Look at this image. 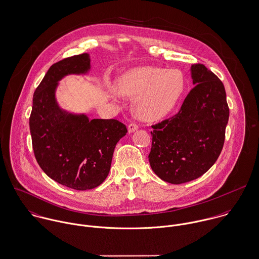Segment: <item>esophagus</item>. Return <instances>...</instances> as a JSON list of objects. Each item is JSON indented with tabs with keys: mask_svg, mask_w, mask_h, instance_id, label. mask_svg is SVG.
Returning a JSON list of instances; mask_svg holds the SVG:
<instances>
[{
	"mask_svg": "<svg viewBox=\"0 0 259 259\" xmlns=\"http://www.w3.org/2000/svg\"><path fill=\"white\" fill-rule=\"evenodd\" d=\"M137 129H138V125H137L136 123H131V124H129V126H128V132H129V133H132V132L136 131Z\"/></svg>",
	"mask_w": 259,
	"mask_h": 259,
	"instance_id": "34e87169",
	"label": "esophagus"
}]
</instances>
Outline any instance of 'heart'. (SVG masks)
Segmentation results:
<instances>
[{
  "label": "heart",
  "instance_id": "b5f03b06",
  "mask_svg": "<svg viewBox=\"0 0 259 259\" xmlns=\"http://www.w3.org/2000/svg\"><path fill=\"white\" fill-rule=\"evenodd\" d=\"M184 89L185 80L180 71L149 66L127 71L115 84L118 94L135 96L134 113L145 121L166 116L179 101Z\"/></svg>",
  "mask_w": 259,
  "mask_h": 259
}]
</instances>
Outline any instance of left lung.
Listing matches in <instances>:
<instances>
[{"instance_id":"left-lung-1","label":"left lung","mask_w":259,"mask_h":259,"mask_svg":"<svg viewBox=\"0 0 259 259\" xmlns=\"http://www.w3.org/2000/svg\"><path fill=\"white\" fill-rule=\"evenodd\" d=\"M195 87L179 112L152 125L149 162L162 180L192 181L207 172L223 148L229 108L223 83L203 64L191 66Z\"/></svg>"}]
</instances>
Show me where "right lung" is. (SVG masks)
Segmentation results:
<instances>
[{
    "instance_id": "obj_1",
    "label": "right lung",
    "mask_w": 259,
    "mask_h": 259,
    "mask_svg": "<svg viewBox=\"0 0 259 259\" xmlns=\"http://www.w3.org/2000/svg\"><path fill=\"white\" fill-rule=\"evenodd\" d=\"M89 69L87 53L53 64L34 93L29 120L34 154L42 170L56 182L76 190L103 183L116 144L127 133L126 126L116 119L89 120L58 106V81Z\"/></svg>"
}]
</instances>
